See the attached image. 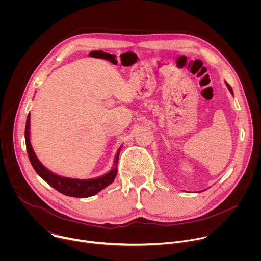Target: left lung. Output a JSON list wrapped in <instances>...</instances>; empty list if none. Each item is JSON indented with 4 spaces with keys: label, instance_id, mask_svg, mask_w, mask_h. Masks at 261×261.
<instances>
[{
    "label": "left lung",
    "instance_id": "8db88e82",
    "mask_svg": "<svg viewBox=\"0 0 261 261\" xmlns=\"http://www.w3.org/2000/svg\"><path fill=\"white\" fill-rule=\"evenodd\" d=\"M226 86H227V88H228V89H229V91H230V93H231V94H233V92H232V89H231V87H230V86H229V85H228V84H227V83H226Z\"/></svg>",
    "mask_w": 261,
    "mask_h": 261
}]
</instances>
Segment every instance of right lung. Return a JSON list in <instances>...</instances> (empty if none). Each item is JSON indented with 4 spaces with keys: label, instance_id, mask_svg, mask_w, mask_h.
Here are the masks:
<instances>
[{
    "label": "right lung",
    "instance_id": "add662e5",
    "mask_svg": "<svg viewBox=\"0 0 261 261\" xmlns=\"http://www.w3.org/2000/svg\"><path fill=\"white\" fill-rule=\"evenodd\" d=\"M24 137H25L28 156L35 171L38 173V175L42 177L48 185H50L53 188H55L57 191H59L64 195H67L70 197H77V198H86V197L93 196L113 182L117 175V172H118L117 166L111 169L105 175L97 178H93V179H75V178H68V177L57 175L51 171H49L48 169H46L40 163V161L36 157L33 151V147L30 142V115L27 118ZM120 151L121 150L118 151V154L116 156L115 165L118 164Z\"/></svg>",
    "mask_w": 261,
    "mask_h": 261
}]
</instances>
